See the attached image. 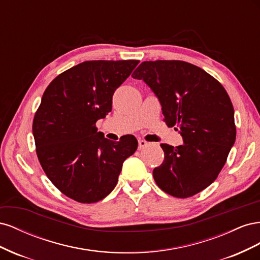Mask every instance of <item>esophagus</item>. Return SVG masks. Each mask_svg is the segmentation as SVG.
<instances>
[{"label": "esophagus", "instance_id": "34e87169", "mask_svg": "<svg viewBox=\"0 0 260 260\" xmlns=\"http://www.w3.org/2000/svg\"><path fill=\"white\" fill-rule=\"evenodd\" d=\"M145 146H147V142L144 140H139V149H142Z\"/></svg>", "mask_w": 260, "mask_h": 260}]
</instances>
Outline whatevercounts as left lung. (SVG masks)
I'll return each mask as SVG.
<instances>
[{
    "label": "left lung",
    "mask_w": 260,
    "mask_h": 260,
    "mask_svg": "<svg viewBox=\"0 0 260 260\" xmlns=\"http://www.w3.org/2000/svg\"><path fill=\"white\" fill-rule=\"evenodd\" d=\"M158 98L164 121L180 130L183 145L160 144L165 158L153 170L164 192L186 199L217 179L235 142L234 109L225 89L205 70L183 60H148L132 74Z\"/></svg>",
    "instance_id": "8db88e82"
}]
</instances>
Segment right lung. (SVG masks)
Instances as JSON below:
<instances>
[{
  "instance_id": "add662e5",
  "label": "right lung",
  "mask_w": 260,
  "mask_h": 260,
  "mask_svg": "<svg viewBox=\"0 0 260 260\" xmlns=\"http://www.w3.org/2000/svg\"><path fill=\"white\" fill-rule=\"evenodd\" d=\"M139 60H86L58 75L45 89L32 122L36 152L45 175L67 198L96 203L117 184L138 141L118 142L98 132L112 111L114 92Z\"/></svg>"
}]
</instances>
